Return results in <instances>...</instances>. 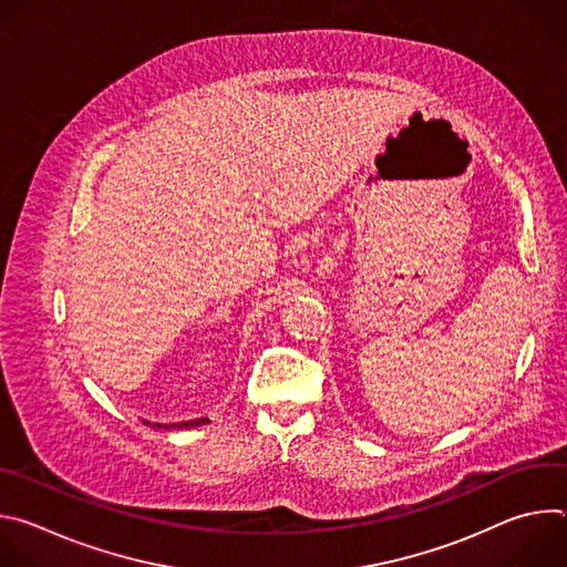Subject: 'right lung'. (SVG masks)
I'll use <instances>...</instances> for the list:
<instances>
[{
  "mask_svg": "<svg viewBox=\"0 0 567 567\" xmlns=\"http://www.w3.org/2000/svg\"><path fill=\"white\" fill-rule=\"evenodd\" d=\"M208 422H210L208 417L188 420V422H179V424H150V422H145V420H143V424H147V426H154V429H166V431H171V429H195V426H204V424H208Z\"/></svg>",
  "mask_w": 567,
  "mask_h": 567,
  "instance_id": "obj_1",
  "label": "right lung"
}]
</instances>
